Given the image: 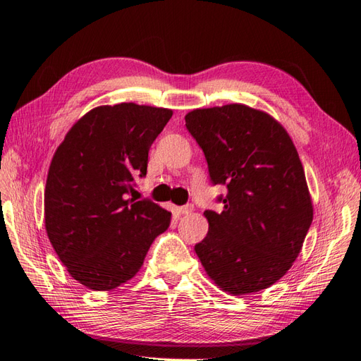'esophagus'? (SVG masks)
Returning a JSON list of instances; mask_svg holds the SVG:
<instances>
[{
    "label": "esophagus",
    "mask_w": 361,
    "mask_h": 361,
    "mask_svg": "<svg viewBox=\"0 0 361 361\" xmlns=\"http://www.w3.org/2000/svg\"><path fill=\"white\" fill-rule=\"evenodd\" d=\"M193 212V205L192 204H186V205H181L178 209V213L181 214H190Z\"/></svg>",
    "instance_id": "34e87169"
}]
</instances>
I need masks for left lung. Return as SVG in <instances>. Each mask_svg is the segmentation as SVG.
I'll list each match as a JSON object with an SVG mask.
<instances>
[{"instance_id": "left-lung-1", "label": "left lung", "mask_w": 361, "mask_h": 361, "mask_svg": "<svg viewBox=\"0 0 361 361\" xmlns=\"http://www.w3.org/2000/svg\"><path fill=\"white\" fill-rule=\"evenodd\" d=\"M186 128L201 147L224 210H205L195 245L205 272L233 295L260 292L290 269L313 221L298 151L271 115L243 104L197 109Z\"/></svg>"}]
</instances>
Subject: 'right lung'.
<instances>
[{
    "label": "right lung",
    "mask_w": 361,
    "mask_h": 361,
    "mask_svg": "<svg viewBox=\"0 0 361 361\" xmlns=\"http://www.w3.org/2000/svg\"><path fill=\"white\" fill-rule=\"evenodd\" d=\"M172 110L135 102L101 106L74 123L49 164L45 228L71 276L111 290L135 276L171 213L130 198Z\"/></svg>",
    "instance_id": "right-lung-1"
}]
</instances>
